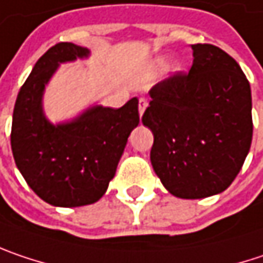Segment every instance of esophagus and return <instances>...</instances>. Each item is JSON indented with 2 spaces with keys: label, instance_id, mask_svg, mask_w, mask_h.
<instances>
[{
  "label": "esophagus",
  "instance_id": "34e87169",
  "mask_svg": "<svg viewBox=\"0 0 263 263\" xmlns=\"http://www.w3.org/2000/svg\"><path fill=\"white\" fill-rule=\"evenodd\" d=\"M146 106H148V102L143 99V97H141L139 99V115H143V112H145V109H146Z\"/></svg>",
  "mask_w": 263,
  "mask_h": 263
}]
</instances>
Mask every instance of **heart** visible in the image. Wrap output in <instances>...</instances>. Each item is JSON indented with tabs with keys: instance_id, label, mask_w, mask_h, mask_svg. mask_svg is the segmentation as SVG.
Masks as SVG:
<instances>
[{
	"instance_id": "obj_1",
	"label": "heart",
	"mask_w": 263,
	"mask_h": 263,
	"mask_svg": "<svg viewBox=\"0 0 263 263\" xmlns=\"http://www.w3.org/2000/svg\"><path fill=\"white\" fill-rule=\"evenodd\" d=\"M161 63H163V60H161Z\"/></svg>"
}]
</instances>
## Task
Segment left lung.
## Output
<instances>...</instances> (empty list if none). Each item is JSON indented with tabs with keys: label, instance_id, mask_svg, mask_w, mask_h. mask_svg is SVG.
<instances>
[{
	"label": "left lung",
	"instance_id": "left-lung-1",
	"mask_svg": "<svg viewBox=\"0 0 263 263\" xmlns=\"http://www.w3.org/2000/svg\"><path fill=\"white\" fill-rule=\"evenodd\" d=\"M193 66L149 89L142 122L153 135L151 164L181 199L224 192L241 171L253 136L252 91L241 67L213 45H192Z\"/></svg>",
	"mask_w": 263,
	"mask_h": 263
}]
</instances>
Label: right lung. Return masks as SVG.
Wrapping results in <instances>:
<instances>
[{
    "instance_id": "right-lung-1",
    "label": "right lung",
    "mask_w": 263,
    "mask_h": 263,
    "mask_svg": "<svg viewBox=\"0 0 263 263\" xmlns=\"http://www.w3.org/2000/svg\"><path fill=\"white\" fill-rule=\"evenodd\" d=\"M88 55L86 47L67 42L50 47L32 67L13 110L10 138L16 166L32 192L53 206H84L103 196L139 124L136 97L120 109L92 106L61 124L45 117V86L58 66Z\"/></svg>"
}]
</instances>
